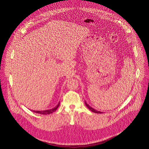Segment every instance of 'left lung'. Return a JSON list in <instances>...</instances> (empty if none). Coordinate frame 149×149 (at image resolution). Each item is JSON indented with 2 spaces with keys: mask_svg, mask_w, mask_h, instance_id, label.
<instances>
[{
  "mask_svg": "<svg viewBox=\"0 0 149 149\" xmlns=\"http://www.w3.org/2000/svg\"><path fill=\"white\" fill-rule=\"evenodd\" d=\"M85 104H86V106L87 107H88V108L89 109V110L91 111H92V112H94V113H103V112H100V111H97V110H95V109H94L93 108H92V107H91L85 101Z\"/></svg>",
  "mask_w": 149,
  "mask_h": 149,
  "instance_id": "1",
  "label": "left lung"
}]
</instances>
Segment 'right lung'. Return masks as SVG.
Listing matches in <instances>:
<instances>
[{"mask_svg": "<svg viewBox=\"0 0 149 149\" xmlns=\"http://www.w3.org/2000/svg\"><path fill=\"white\" fill-rule=\"evenodd\" d=\"M60 106V102L58 103V104L54 107L52 109H48V110H45V111H32L33 112L35 113H40V114H43V115H48V114H51L52 113H53L54 112L56 111L57 110V109L58 107V106Z\"/></svg>", "mask_w": 149, "mask_h": 149, "instance_id": "right-lung-1", "label": "right lung"}]
</instances>
